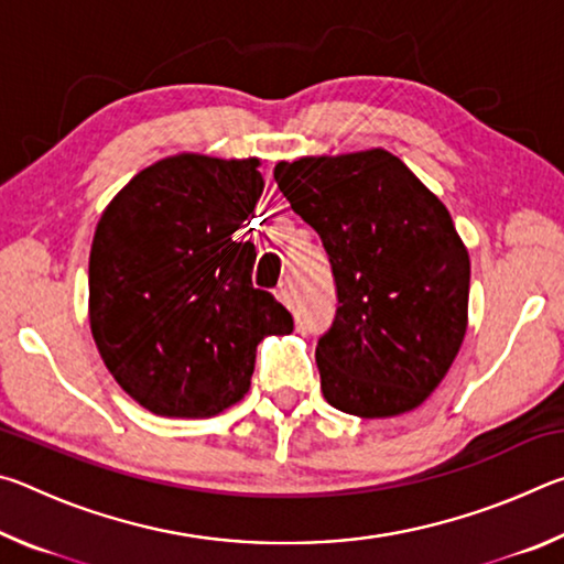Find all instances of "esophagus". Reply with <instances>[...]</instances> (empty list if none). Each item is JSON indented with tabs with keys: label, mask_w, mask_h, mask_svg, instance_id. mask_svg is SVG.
Listing matches in <instances>:
<instances>
[{
	"label": "esophagus",
	"mask_w": 564,
	"mask_h": 564,
	"mask_svg": "<svg viewBox=\"0 0 564 564\" xmlns=\"http://www.w3.org/2000/svg\"><path fill=\"white\" fill-rule=\"evenodd\" d=\"M275 295H279V301H281V303H285V305H289V308H293L295 289H293V283H291V281H283V283L279 285V291H275Z\"/></svg>",
	"instance_id": "esophagus-1"
}]
</instances>
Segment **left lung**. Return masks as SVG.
Listing matches in <instances>:
<instances>
[{
    "label": "left lung",
    "mask_w": 564,
    "mask_h": 564,
    "mask_svg": "<svg viewBox=\"0 0 564 564\" xmlns=\"http://www.w3.org/2000/svg\"><path fill=\"white\" fill-rule=\"evenodd\" d=\"M273 178L321 236L336 281L316 346L323 395L360 417L417 408L467 328L470 259L451 212L383 149L281 161Z\"/></svg>",
    "instance_id": "obj_1"
}]
</instances>
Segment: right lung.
Here are the masks:
<instances>
[{
    "instance_id": "add662e5",
    "label": "right lung",
    "mask_w": 564,
    "mask_h": 564,
    "mask_svg": "<svg viewBox=\"0 0 564 564\" xmlns=\"http://www.w3.org/2000/svg\"><path fill=\"white\" fill-rule=\"evenodd\" d=\"M259 159L181 154L123 186L89 256L91 336L117 383L166 417H212L251 388L256 346L293 316L253 289L234 236L261 198Z\"/></svg>"
}]
</instances>
